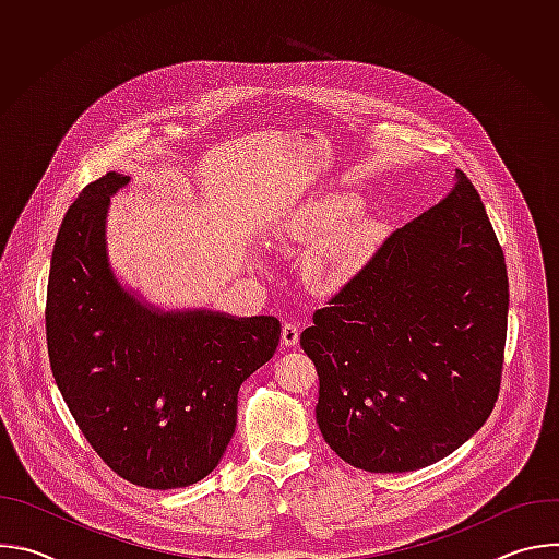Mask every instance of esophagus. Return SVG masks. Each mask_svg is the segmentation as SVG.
Instances as JSON below:
<instances>
[{"label":"esophagus","instance_id":"34e87169","mask_svg":"<svg viewBox=\"0 0 559 559\" xmlns=\"http://www.w3.org/2000/svg\"><path fill=\"white\" fill-rule=\"evenodd\" d=\"M298 338H300L298 325L285 323V325H283V332H281V343H283L285 347H294V345H298Z\"/></svg>","mask_w":559,"mask_h":559}]
</instances>
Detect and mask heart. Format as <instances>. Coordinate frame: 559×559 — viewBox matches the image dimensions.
Listing matches in <instances>:
<instances>
[{
	"label": "heart",
	"instance_id": "b5f03b06",
	"mask_svg": "<svg viewBox=\"0 0 559 559\" xmlns=\"http://www.w3.org/2000/svg\"><path fill=\"white\" fill-rule=\"evenodd\" d=\"M362 212L365 203L349 194L316 197L298 210L289 225V238L313 248L307 261V278L313 289L336 294L369 267L380 246V227L360 216Z\"/></svg>",
	"mask_w": 559,
	"mask_h": 559
}]
</instances>
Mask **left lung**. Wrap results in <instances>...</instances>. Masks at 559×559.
Segmentation results:
<instances>
[{"label":"left lung","instance_id":"obj_1","mask_svg":"<svg viewBox=\"0 0 559 559\" xmlns=\"http://www.w3.org/2000/svg\"><path fill=\"white\" fill-rule=\"evenodd\" d=\"M455 179L300 334L321 382L316 423L362 471L403 473L447 457L498 401L507 265L480 194L462 170Z\"/></svg>","mask_w":559,"mask_h":559}]
</instances>
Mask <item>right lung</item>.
Returning a JSON list of instances; mask_svg holds the SVG:
<instances>
[{"label": "right lung", "instance_id": "add662e5", "mask_svg": "<svg viewBox=\"0 0 559 559\" xmlns=\"http://www.w3.org/2000/svg\"><path fill=\"white\" fill-rule=\"evenodd\" d=\"M108 173L68 207L50 261L46 338L55 382L99 457L145 489L194 485L221 462L238 389L276 352L274 316L166 311L126 289L108 259Z\"/></svg>", "mask_w": 559, "mask_h": 559}]
</instances>
